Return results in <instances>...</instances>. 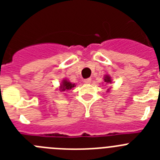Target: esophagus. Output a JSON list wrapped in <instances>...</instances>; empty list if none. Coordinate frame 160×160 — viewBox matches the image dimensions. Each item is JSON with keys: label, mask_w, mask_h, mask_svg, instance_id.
Segmentation results:
<instances>
[{"label": "esophagus", "mask_w": 160, "mask_h": 160, "mask_svg": "<svg viewBox=\"0 0 160 160\" xmlns=\"http://www.w3.org/2000/svg\"><path fill=\"white\" fill-rule=\"evenodd\" d=\"M84 82L87 83V84H89V83L91 82V78H88L84 79Z\"/></svg>", "instance_id": "obj_1"}]
</instances>
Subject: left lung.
I'll return each instance as SVG.
<instances>
[{
  "label": "left lung",
  "instance_id": "left-lung-1",
  "mask_svg": "<svg viewBox=\"0 0 160 160\" xmlns=\"http://www.w3.org/2000/svg\"><path fill=\"white\" fill-rule=\"evenodd\" d=\"M104 81H105V82H107V83H111V82H112L111 77H110L109 75H106L105 77H104ZM108 90H109V89H108Z\"/></svg>",
  "mask_w": 160,
  "mask_h": 160
}]
</instances>
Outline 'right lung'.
<instances>
[{
  "label": "right lung",
  "instance_id": "add662e5",
  "mask_svg": "<svg viewBox=\"0 0 160 160\" xmlns=\"http://www.w3.org/2000/svg\"><path fill=\"white\" fill-rule=\"evenodd\" d=\"M75 87V85L72 84L70 82L67 81V80H63L62 81V84L61 85V88L60 90L62 91H65V90H71L72 88Z\"/></svg>",
  "mask_w": 160,
  "mask_h": 160
}]
</instances>
